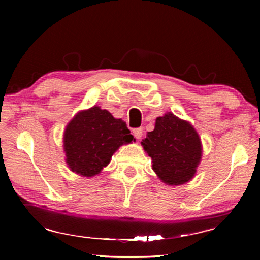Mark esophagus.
Listing matches in <instances>:
<instances>
[{
    "label": "esophagus",
    "instance_id": "34e87169",
    "mask_svg": "<svg viewBox=\"0 0 260 260\" xmlns=\"http://www.w3.org/2000/svg\"><path fill=\"white\" fill-rule=\"evenodd\" d=\"M133 134H134V136L138 140H140L141 138H142V135H143V128H135V129H133Z\"/></svg>",
    "mask_w": 260,
    "mask_h": 260
}]
</instances>
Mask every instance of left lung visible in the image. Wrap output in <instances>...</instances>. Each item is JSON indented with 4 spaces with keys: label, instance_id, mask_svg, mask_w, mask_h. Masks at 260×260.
I'll list each match as a JSON object with an SVG mask.
<instances>
[{
    "label": "left lung",
    "instance_id": "8db88e82",
    "mask_svg": "<svg viewBox=\"0 0 260 260\" xmlns=\"http://www.w3.org/2000/svg\"><path fill=\"white\" fill-rule=\"evenodd\" d=\"M141 146L151 157L153 172L169 186L190 181L203 152L197 131L190 122L180 119L172 112L157 118L155 129L148 132Z\"/></svg>",
    "mask_w": 260,
    "mask_h": 260
}]
</instances>
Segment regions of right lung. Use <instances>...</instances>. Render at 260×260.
I'll list each match as a JSON object with an SVG mask.
<instances>
[{
    "label": "right lung",
    "mask_w": 260,
    "mask_h": 260,
    "mask_svg": "<svg viewBox=\"0 0 260 260\" xmlns=\"http://www.w3.org/2000/svg\"><path fill=\"white\" fill-rule=\"evenodd\" d=\"M135 141L121 119L94 105L81 110L67 125L63 134L65 161L83 178L100 174L122 144Z\"/></svg>",
    "instance_id": "add662e5"
}]
</instances>
